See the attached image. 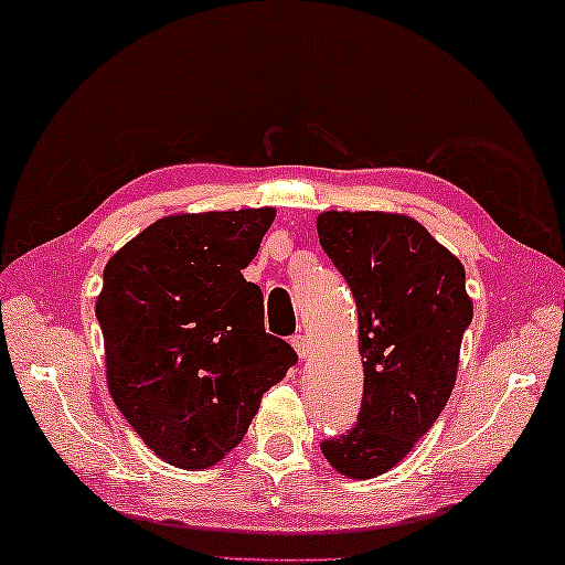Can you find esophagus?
Masks as SVG:
<instances>
[{"mask_svg":"<svg viewBox=\"0 0 565 565\" xmlns=\"http://www.w3.org/2000/svg\"><path fill=\"white\" fill-rule=\"evenodd\" d=\"M292 349H295V353H298V359H308L310 351H312L310 338L308 335H295L292 338Z\"/></svg>","mask_w":565,"mask_h":565,"instance_id":"34e87169","label":"esophagus"}]
</instances>
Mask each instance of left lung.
<instances>
[{
    "label": "left lung",
    "instance_id": "obj_1",
    "mask_svg": "<svg viewBox=\"0 0 565 565\" xmlns=\"http://www.w3.org/2000/svg\"><path fill=\"white\" fill-rule=\"evenodd\" d=\"M320 245L359 308V422L320 449L353 480L384 475L431 429L452 394L472 320L465 267L424 224L396 212H323Z\"/></svg>",
    "mask_w": 565,
    "mask_h": 565
}]
</instances>
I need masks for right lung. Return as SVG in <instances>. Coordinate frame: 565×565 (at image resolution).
<instances>
[{
    "mask_svg": "<svg viewBox=\"0 0 565 565\" xmlns=\"http://www.w3.org/2000/svg\"><path fill=\"white\" fill-rule=\"evenodd\" d=\"M273 206L171 214L108 259L95 300L113 402L163 462L206 470L239 445L298 355L265 333L242 270Z\"/></svg>",
    "mask_w": 565,
    "mask_h": 565,
    "instance_id": "obj_1",
    "label": "right lung"
}]
</instances>
